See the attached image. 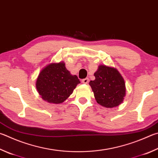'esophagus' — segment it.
Returning <instances> with one entry per match:
<instances>
[{
  "instance_id": "obj_1",
  "label": "esophagus",
  "mask_w": 158,
  "mask_h": 158,
  "mask_svg": "<svg viewBox=\"0 0 158 158\" xmlns=\"http://www.w3.org/2000/svg\"><path fill=\"white\" fill-rule=\"evenodd\" d=\"M81 82L83 83V84H88V83L89 82V79H88V78L84 79H82V80H81Z\"/></svg>"
}]
</instances>
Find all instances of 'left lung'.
Instances as JSON below:
<instances>
[{"label":"left lung","instance_id":"left-lung-1","mask_svg":"<svg viewBox=\"0 0 158 158\" xmlns=\"http://www.w3.org/2000/svg\"><path fill=\"white\" fill-rule=\"evenodd\" d=\"M95 79L89 84L97 102L106 108L119 106L126 94L125 82L115 68L99 65L94 74Z\"/></svg>","mask_w":158,"mask_h":158}]
</instances>
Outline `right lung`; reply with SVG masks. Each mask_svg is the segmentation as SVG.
<instances>
[{
	"mask_svg": "<svg viewBox=\"0 0 158 158\" xmlns=\"http://www.w3.org/2000/svg\"><path fill=\"white\" fill-rule=\"evenodd\" d=\"M80 81L72 75L64 62L51 64L43 69L36 80V87L45 101L61 104L69 97Z\"/></svg>",
	"mask_w": 158,
	"mask_h": 158,
	"instance_id": "add662e5",
	"label": "right lung"
}]
</instances>
